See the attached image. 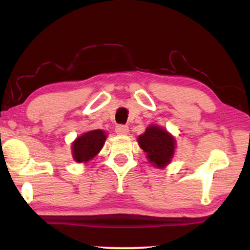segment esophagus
<instances>
[{
	"label": "esophagus",
	"instance_id": "esophagus-1",
	"mask_svg": "<svg viewBox=\"0 0 250 250\" xmlns=\"http://www.w3.org/2000/svg\"><path fill=\"white\" fill-rule=\"evenodd\" d=\"M116 132H117V134H126L129 132L128 125H117L116 126Z\"/></svg>",
	"mask_w": 250,
	"mask_h": 250
}]
</instances>
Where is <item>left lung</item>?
Wrapping results in <instances>:
<instances>
[{"label": "left lung", "instance_id": "1", "mask_svg": "<svg viewBox=\"0 0 250 250\" xmlns=\"http://www.w3.org/2000/svg\"><path fill=\"white\" fill-rule=\"evenodd\" d=\"M138 143L155 167L164 168L174 155L175 139L159 125L147 126L146 132L138 138Z\"/></svg>", "mask_w": 250, "mask_h": 250}]
</instances>
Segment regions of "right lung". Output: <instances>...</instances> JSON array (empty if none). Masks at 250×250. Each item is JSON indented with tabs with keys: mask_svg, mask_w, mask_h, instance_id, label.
<instances>
[{
	"mask_svg": "<svg viewBox=\"0 0 250 250\" xmlns=\"http://www.w3.org/2000/svg\"><path fill=\"white\" fill-rule=\"evenodd\" d=\"M107 134L104 130H92L80 135L73 142V158L78 163H87L103 149Z\"/></svg>",
	"mask_w": 250,
	"mask_h": 250,
	"instance_id": "obj_1",
	"label": "right lung"
}]
</instances>
